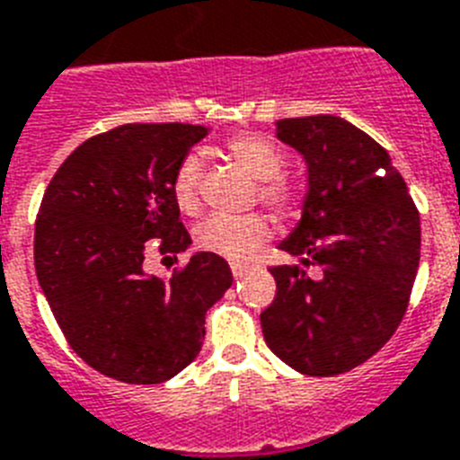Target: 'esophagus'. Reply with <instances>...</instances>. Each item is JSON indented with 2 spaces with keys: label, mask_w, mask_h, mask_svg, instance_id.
I'll use <instances>...</instances> for the list:
<instances>
[{
  "label": "esophagus",
  "mask_w": 460,
  "mask_h": 460,
  "mask_svg": "<svg viewBox=\"0 0 460 460\" xmlns=\"http://www.w3.org/2000/svg\"><path fill=\"white\" fill-rule=\"evenodd\" d=\"M249 268H252V265H249V263H239V261H237V263H230V270H233L234 277H242L246 270H249Z\"/></svg>",
  "instance_id": "34e87169"
}]
</instances>
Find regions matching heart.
Returning a JSON list of instances; mask_svg holds the SVG:
<instances>
[{"label": "heart", "instance_id": "heart-1", "mask_svg": "<svg viewBox=\"0 0 460 460\" xmlns=\"http://www.w3.org/2000/svg\"><path fill=\"white\" fill-rule=\"evenodd\" d=\"M227 157L258 181V197L277 214L291 216L298 208V195L279 173L284 171V155L261 136H234L226 143ZM199 157L188 155L178 164L171 181V197L181 214L195 216L199 211ZM270 234V226L261 214L226 216L216 214L195 227V242L202 252L216 253L227 261H246Z\"/></svg>", "mask_w": 460, "mask_h": 460}]
</instances>
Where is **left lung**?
<instances>
[{
  "mask_svg": "<svg viewBox=\"0 0 460 460\" xmlns=\"http://www.w3.org/2000/svg\"><path fill=\"white\" fill-rule=\"evenodd\" d=\"M301 155V221L279 249L298 265L270 268L277 296L261 313L265 343L307 376L350 371L388 343L407 310L420 258V218L390 155L333 115L275 121ZM314 264L321 275L310 278Z\"/></svg>",
  "mask_w": 460,
  "mask_h": 460,
  "instance_id": "left-lung-1",
  "label": "left lung"
}]
</instances>
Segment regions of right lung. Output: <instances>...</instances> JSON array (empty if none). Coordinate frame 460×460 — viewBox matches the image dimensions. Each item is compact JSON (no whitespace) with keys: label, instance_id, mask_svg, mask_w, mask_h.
Wrapping results in <instances>:
<instances>
[{"label":"right lung","instance_id":"add662e5","mask_svg":"<svg viewBox=\"0 0 460 460\" xmlns=\"http://www.w3.org/2000/svg\"><path fill=\"white\" fill-rule=\"evenodd\" d=\"M199 124H124L60 164L34 226V270L79 358L121 383L153 385L199 355L204 314L233 284L221 256L197 252L173 277L147 275V249L192 239L171 197Z\"/></svg>","mask_w":460,"mask_h":460}]
</instances>
